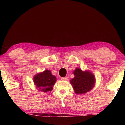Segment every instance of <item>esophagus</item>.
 Segmentation results:
<instances>
[{
    "label": "esophagus",
    "mask_w": 125,
    "mask_h": 125,
    "mask_svg": "<svg viewBox=\"0 0 125 125\" xmlns=\"http://www.w3.org/2000/svg\"><path fill=\"white\" fill-rule=\"evenodd\" d=\"M61 80L62 81H67V80H68V77H62L61 78Z\"/></svg>",
    "instance_id": "1"
}]
</instances>
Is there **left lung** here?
Here are the masks:
<instances>
[{"label":"left lung","mask_w":125,"mask_h":125,"mask_svg":"<svg viewBox=\"0 0 125 125\" xmlns=\"http://www.w3.org/2000/svg\"><path fill=\"white\" fill-rule=\"evenodd\" d=\"M74 77L70 81L74 92L76 94H84L94 88L96 79L93 73L89 71H83L77 67L73 72Z\"/></svg>","instance_id":"8db88e82"}]
</instances>
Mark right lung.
I'll use <instances>...</instances> for the list:
<instances>
[{"label":"right lung","instance_id":"obj_1","mask_svg":"<svg viewBox=\"0 0 125 125\" xmlns=\"http://www.w3.org/2000/svg\"><path fill=\"white\" fill-rule=\"evenodd\" d=\"M56 81V77L53 75L49 70H44L42 72L36 74L33 77L34 84L37 89L44 93L52 91Z\"/></svg>","mask_w":125,"mask_h":125}]
</instances>
